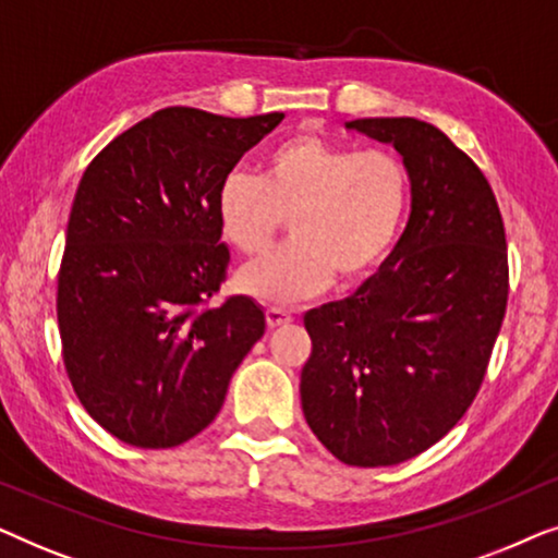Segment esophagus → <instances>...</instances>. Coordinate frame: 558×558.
Listing matches in <instances>:
<instances>
[{"mask_svg": "<svg viewBox=\"0 0 558 558\" xmlns=\"http://www.w3.org/2000/svg\"><path fill=\"white\" fill-rule=\"evenodd\" d=\"M287 323H292V312H287V310H279V307H269L266 310V325L271 327H281V325H287Z\"/></svg>", "mask_w": 558, "mask_h": 558, "instance_id": "obj_1", "label": "esophagus"}]
</instances>
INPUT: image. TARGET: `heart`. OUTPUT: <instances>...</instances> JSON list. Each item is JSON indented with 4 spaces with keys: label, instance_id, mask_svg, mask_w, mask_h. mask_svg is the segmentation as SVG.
Instances as JSON below:
<instances>
[{
    "label": "heart",
    "instance_id": "1",
    "mask_svg": "<svg viewBox=\"0 0 558 558\" xmlns=\"http://www.w3.org/2000/svg\"><path fill=\"white\" fill-rule=\"evenodd\" d=\"M411 172L396 151L342 147L312 134L277 144L262 180L231 170L216 190V220L239 254L264 256L284 218L292 243L243 269L262 302L294 304L332 284H361L386 262L409 210Z\"/></svg>",
    "mask_w": 558,
    "mask_h": 558
}]
</instances>
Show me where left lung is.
Wrapping results in <instances>:
<instances>
[{
    "label": "left lung",
    "instance_id": "8db88e82",
    "mask_svg": "<svg viewBox=\"0 0 558 558\" xmlns=\"http://www.w3.org/2000/svg\"><path fill=\"white\" fill-rule=\"evenodd\" d=\"M411 172V213L384 266L348 300L304 315L302 411L353 468L407 462L475 401L508 304L500 208L480 167L426 121L355 119Z\"/></svg>",
    "mask_w": 558,
    "mask_h": 558
}]
</instances>
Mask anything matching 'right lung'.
I'll use <instances>...</instances> for the list:
<instances>
[{
    "label": "right lung",
    "instance_id": "obj_1",
    "mask_svg": "<svg viewBox=\"0 0 558 558\" xmlns=\"http://www.w3.org/2000/svg\"><path fill=\"white\" fill-rule=\"evenodd\" d=\"M281 119L172 106L83 172L58 274L63 363L83 409L126 445L167 449L201 434L266 330L248 296L205 302L231 262L216 190Z\"/></svg>",
    "mask_w": 558,
    "mask_h": 558
}]
</instances>
